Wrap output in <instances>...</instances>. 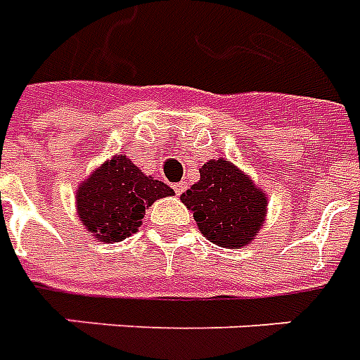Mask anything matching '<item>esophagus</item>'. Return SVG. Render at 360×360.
<instances>
[{"label": "esophagus", "mask_w": 360, "mask_h": 360, "mask_svg": "<svg viewBox=\"0 0 360 360\" xmlns=\"http://www.w3.org/2000/svg\"><path fill=\"white\" fill-rule=\"evenodd\" d=\"M174 188H175V194H177V196H181V194L186 191V183L185 181H179V183H175Z\"/></svg>", "instance_id": "34e87169"}]
</instances>
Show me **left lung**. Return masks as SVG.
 <instances>
[{
	"mask_svg": "<svg viewBox=\"0 0 360 360\" xmlns=\"http://www.w3.org/2000/svg\"><path fill=\"white\" fill-rule=\"evenodd\" d=\"M181 202L191 209L198 228L211 243L239 248L256 239L267 214V194L224 158L200 168V181Z\"/></svg>",
	"mask_w": 360,
	"mask_h": 360,
	"instance_id": "8db88e82",
	"label": "left lung"
}]
</instances>
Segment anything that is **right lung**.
Instances as JSON below:
<instances>
[{"label": "right lung", "mask_w": 360, "mask_h": 360, "mask_svg": "<svg viewBox=\"0 0 360 360\" xmlns=\"http://www.w3.org/2000/svg\"><path fill=\"white\" fill-rule=\"evenodd\" d=\"M175 194L166 183L146 175L124 155L101 164L76 191L82 226L103 243H120L136 233L149 205Z\"/></svg>", "instance_id": "add662e5"}]
</instances>
